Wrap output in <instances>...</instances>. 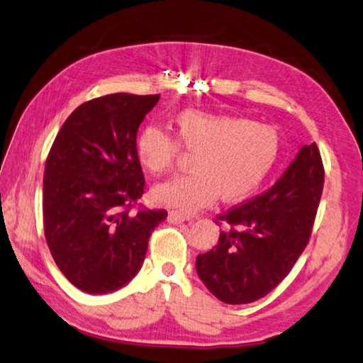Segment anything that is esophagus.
I'll use <instances>...</instances> for the list:
<instances>
[{"label": "esophagus", "mask_w": 363, "mask_h": 363, "mask_svg": "<svg viewBox=\"0 0 363 363\" xmlns=\"http://www.w3.org/2000/svg\"><path fill=\"white\" fill-rule=\"evenodd\" d=\"M187 220H189V218L184 215V213H181V211H169L168 213V223L179 224V223L187 221Z\"/></svg>", "instance_id": "1"}]
</instances>
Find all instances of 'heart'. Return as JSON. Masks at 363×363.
<instances>
[{
    "label": "heart",
    "instance_id": "obj_1",
    "mask_svg": "<svg viewBox=\"0 0 363 363\" xmlns=\"http://www.w3.org/2000/svg\"><path fill=\"white\" fill-rule=\"evenodd\" d=\"M176 129L182 147L195 155L192 174L172 177L152 191L155 202L168 208L195 211L216 195L223 202H240L258 191L278 163L281 139L273 125L187 109L176 118ZM179 142L158 125H148L137 139V160L150 174H163L174 164Z\"/></svg>",
    "mask_w": 363,
    "mask_h": 363
}]
</instances>
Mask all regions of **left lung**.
Returning <instances> with one entry per match:
<instances>
[{
  "label": "left lung",
  "instance_id": "1",
  "mask_svg": "<svg viewBox=\"0 0 363 363\" xmlns=\"http://www.w3.org/2000/svg\"><path fill=\"white\" fill-rule=\"evenodd\" d=\"M316 143L303 145L272 189L218 216L231 229L197 257L199 278L224 303L255 302L273 291L308 242L323 192Z\"/></svg>",
  "mask_w": 363,
  "mask_h": 363
}]
</instances>
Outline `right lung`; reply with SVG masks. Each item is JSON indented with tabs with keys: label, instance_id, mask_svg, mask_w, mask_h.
Listing matches in <instances>:
<instances>
[{
	"label": "right lung",
	"instance_id": "1",
	"mask_svg": "<svg viewBox=\"0 0 363 363\" xmlns=\"http://www.w3.org/2000/svg\"><path fill=\"white\" fill-rule=\"evenodd\" d=\"M160 95L111 94L62 124L43 177V226L61 273L89 294H108L140 272L164 210L130 215L142 197L137 130Z\"/></svg>",
	"mask_w": 363,
	"mask_h": 363
}]
</instances>
